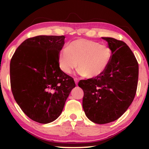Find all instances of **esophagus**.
<instances>
[{
	"instance_id": "34e87169",
	"label": "esophagus",
	"mask_w": 149,
	"mask_h": 149,
	"mask_svg": "<svg viewBox=\"0 0 149 149\" xmlns=\"http://www.w3.org/2000/svg\"><path fill=\"white\" fill-rule=\"evenodd\" d=\"M74 81L75 83V84L77 85V84H78V79H77V78H74Z\"/></svg>"
}]
</instances>
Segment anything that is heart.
<instances>
[{"label":"heart","mask_w":149,"mask_h":149,"mask_svg":"<svg viewBox=\"0 0 149 149\" xmlns=\"http://www.w3.org/2000/svg\"><path fill=\"white\" fill-rule=\"evenodd\" d=\"M112 50L106 45L85 39L74 40L67 45L58 54L60 68L70 74L77 67L78 73L88 78L102 74L112 58Z\"/></svg>","instance_id":"obj_1"}]
</instances>
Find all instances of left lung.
<instances>
[{
    "label": "left lung",
    "instance_id": "obj_1",
    "mask_svg": "<svg viewBox=\"0 0 149 149\" xmlns=\"http://www.w3.org/2000/svg\"><path fill=\"white\" fill-rule=\"evenodd\" d=\"M112 50L107 68L95 78L81 80L84 91L83 108L91 122L104 124L118 120L132 104L137 91L139 65L126 43L102 37Z\"/></svg>",
    "mask_w": 149,
    "mask_h": 149
}]
</instances>
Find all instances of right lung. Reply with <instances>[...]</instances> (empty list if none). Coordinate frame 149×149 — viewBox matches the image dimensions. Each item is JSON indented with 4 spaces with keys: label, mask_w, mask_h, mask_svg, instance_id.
Masks as SVG:
<instances>
[{
    "label": "right lung",
    "mask_w": 149,
    "mask_h": 149,
    "mask_svg": "<svg viewBox=\"0 0 149 149\" xmlns=\"http://www.w3.org/2000/svg\"><path fill=\"white\" fill-rule=\"evenodd\" d=\"M65 37L39 35L17 47L10 61L12 94L30 119L53 122L61 114L73 88L74 79L60 70L58 54Z\"/></svg>",
    "instance_id": "obj_1"
}]
</instances>
